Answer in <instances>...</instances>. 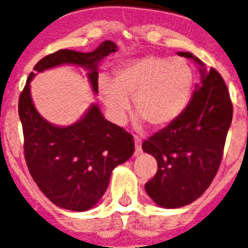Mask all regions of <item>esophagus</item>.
Returning a JSON list of instances; mask_svg holds the SVG:
<instances>
[{
    "mask_svg": "<svg viewBox=\"0 0 248 248\" xmlns=\"http://www.w3.org/2000/svg\"><path fill=\"white\" fill-rule=\"evenodd\" d=\"M134 144H136V155H138L140 151H142V146H140V140L138 137L134 138Z\"/></svg>",
    "mask_w": 248,
    "mask_h": 248,
    "instance_id": "esophagus-1",
    "label": "esophagus"
}]
</instances>
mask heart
I'll return each mask as SVG.
<instances>
[{
    "mask_svg": "<svg viewBox=\"0 0 248 248\" xmlns=\"http://www.w3.org/2000/svg\"><path fill=\"white\" fill-rule=\"evenodd\" d=\"M100 94L115 123L130 108L154 129L170 125L186 111L195 87V71L183 57L147 56L125 61L114 70V82L100 78Z\"/></svg>",
    "mask_w": 248,
    "mask_h": 248,
    "instance_id": "b5f03b06",
    "label": "heart"
}]
</instances>
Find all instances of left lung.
<instances>
[{
    "label": "left lung",
    "mask_w": 248,
    "mask_h": 248,
    "mask_svg": "<svg viewBox=\"0 0 248 248\" xmlns=\"http://www.w3.org/2000/svg\"><path fill=\"white\" fill-rule=\"evenodd\" d=\"M201 68L186 111L142 144L157 161V173L144 184L156 205L178 209L196 201L209 188L220 166L233 105L227 84L215 69L209 71L191 52H178Z\"/></svg>",
    "instance_id": "left-lung-1"
}]
</instances>
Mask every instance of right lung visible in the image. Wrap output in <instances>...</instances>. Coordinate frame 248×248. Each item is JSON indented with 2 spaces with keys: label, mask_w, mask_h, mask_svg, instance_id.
Instances as JSON below:
<instances>
[{
  "label": "right lung",
  "mask_w": 248,
  "mask_h": 248,
  "mask_svg": "<svg viewBox=\"0 0 248 248\" xmlns=\"http://www.w3.org/2000/svg\"><path fill=\"white\" fill-rule=\"evenodd\" d=\"M116 49L111 41H105L92 52L60 49L41 59L34 71L78 65L88 70L92 90L97 93L98 62ZM34 75L29 74L19 98L24 156L29 173L43 195L59 207L71 211L92 209L108 189L112 170L133 155V137L106 120L96 104L71 125L48 123L31 100V82Z\"/></svg>",
  "instance_id": "1"
}]
</instances>
